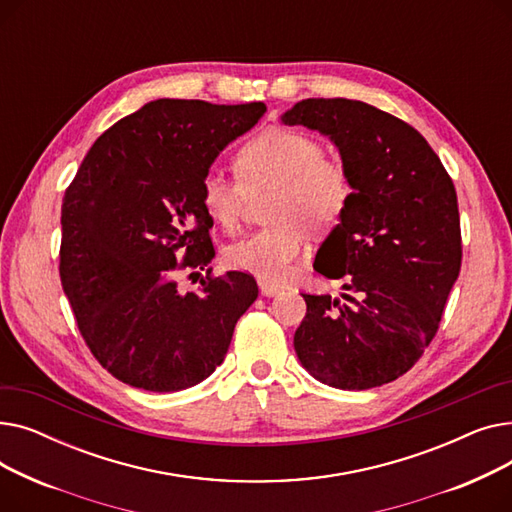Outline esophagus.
<instances>
[{"label":"esophagus","mask_w":512,"mask_h":512,"mask_svg":"<svg viewBox=\"0 0 512 512\" xmlns=\"http://www.w3.org/2000/svg\"><path fill=\"white\" fill-rule=\"evenodd\" d=\"M257 284H259L261 294H265V297H274V294H278V292L282 290V286H280V284L270 282V280H265V278H259V280H257Z\"/></svg>","instance_id":"esophagus-1"}]
</instances>
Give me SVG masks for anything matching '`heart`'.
Returning <instances> with one entry per match:
<instances>
[{"label":"heart","mask_w":512,"mask_h":512,"mask_svg":"<svg viewBox=\"0 0 512 512\" xmlns=\"http://www.w3.org/2000/svg\"><path fill=\"white\" fill-rule=\"evenodd\" d=\"M238 180L211 170L201 180V203L226 230L240 220L247 195L272 191L265 220L274 222L226 247L234 270L280 280L303 251V228L334 226L353 195L351 174L342 159L328 157L311 134L270 126L242 143L234 155Z\"/></svg>","instance_id":"obj_1"}]
</instances>
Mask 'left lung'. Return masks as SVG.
<instances>
[{
    "mask_svg": "<svg viewBox=\"0 0 512 512\" xmlns=\"http://www.w3.org/2000/svg\"><path fill=\"white\" fill-rule=\"evenodd\" d=\"M330 137L353 182L313 267L342 301L303 294L294 351L315 380L367 390L407 373L434 340L461 272L454 184L421 134L355 99H303L282 116Z\"/></svg>",
    "mask_w": 512,
    "mask_h": 512,
    "instance_id": "1",
    "label": "left lung"
}]
</instances>
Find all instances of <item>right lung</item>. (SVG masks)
I'll return each mask as SVG.
<instances>
[{"label": "right lung", "instance_id": "add662e5", "mask_svg": "<svg viewBox=\"0 0 512 512\" xmlns=\"http://www.w3.org/2000/svg\"><path fill=\"white\" fill-rule=\"evenodd\" d=\"M265 110L151 101L101 134L66 188L62 286L89 351L116 380L178 392L222 365L257 282L209 267L199 292H180L176 278L215 257L201 180Z\"/></svg>", "mask_w": 512, "mask_h": 512}]
</instances>
